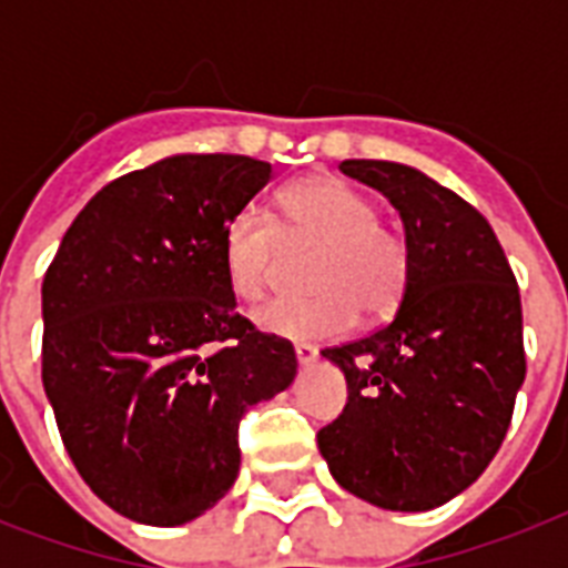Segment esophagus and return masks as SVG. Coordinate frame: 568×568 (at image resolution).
Segmentation results:
<instances>
[{
  "instance_id": "esophagus-1",
  "label": "esophagus",
  "mask_w": 568,
  "mask_h": 568,
  "mask_svg": "<svg viewBox=\"0 0 568 568\" xmlns=\"http://www.w3.org/2000/svg\"><path fill=\"white\" fill-rule=\"evenodd\" d=\"M294 354H297V363L301 365H312L315 359H318V347L306 345V342H301V345H294Z\"/></svg>"
}]
</instances>
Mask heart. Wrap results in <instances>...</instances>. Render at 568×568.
I'll return each mask as SVG.
<instances>
[{
  "label": "heart",
  "instance_id": "b5f03b06",
  "mask_svg": "<svg viewBox=\"0 0 568 568\" xmlns=\"http://www.w3.org/2000/svg\"><path fill=\"white\" fill-rule=\"evenodd\" d=\"M283 244H318L310 265L315 294L256 312L258 327L283 338H338L354 327L359 310L372 318L388 315L413 271L404 232L379 221L372 196L336 176L288 185L280 194L276 223L256 209H241L226 221L221 262L235 301H262Z\"/></svg>",
  "mask_w": 568,
  "mask_h": 568
}]
</instances>
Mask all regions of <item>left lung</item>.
I'll list each match as a JSON object with an SVG mask.
<instances>
[{
  "label": "left lung",
  "instance_id": "left-lung-1",
  "mask_svg": "<svg viewBox=\"0 0 568 568\" xmlns=\"http://www.w3.org/2000/svg\"><path fill=\"white\" fill-rule=\"evenodd\" d=\"M388 196L413 256L395 318L321 356L347 379V404L318 430L329 475L383 510L442 507L501 448L525 383L521 301L493 226L415 168L338 164Z\"/></svg>",
  "mask_w": 568,
  "mask_h": 568
}]
</instances>
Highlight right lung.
Here are the masks:
<instances>
[{
    "label": "right lung",
    "mask_w": 568,
    "mask_h": 568,
    "mask_svg": "<svg viewBox=\"0 0 568 568\" xmlns=\"http://www.w3.org/2000/svg\"><path fill=\"white\" fill-rule=\"evenodd\" d=\"M271 182L250 155H171L109 182L43 276V388L82 480L171 528L221 501L247 406L292 386L288 338L235 312L223 226Z\"/></svg>",
    "instance_id": "1"
}]
</instances>
